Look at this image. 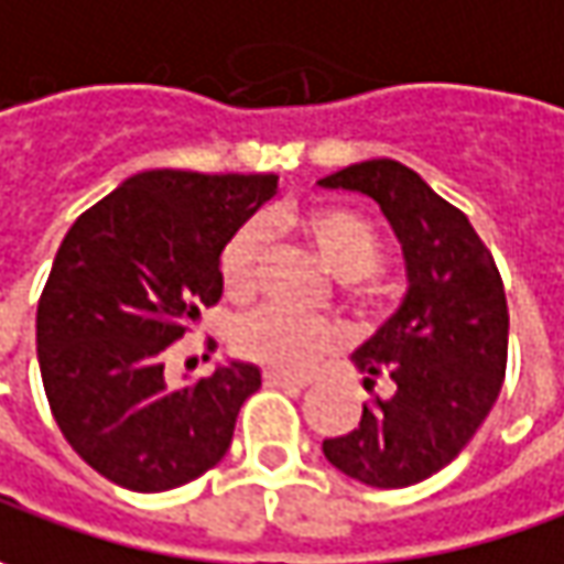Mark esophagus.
I'll return each mask as SVG.
<instances>
[{"label":"esophagus","mask_w":564,"mask_h":564,"mask_svg":"<svg viewBox=\"0 0 564 564\" xmlns=\"http://www.w3.org/2000/svg\"><path fill=\"white\" fill-rule=\"evenodd\" d=\"M264 384H268V388H306L308 379L306 376H286V372L268 369V372H264Z\"/></svg>","instance_id":"1"}]
</instances>
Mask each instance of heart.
Returning <instances> with one entry per match:
<instances>
[{"mask_svg":"<svg viewBox=\"0 0 564 564\" xmlns=\"http://www.w3.org/2000/svg\"><path fill=\"white\" fill-rule=\"evenodd\" d=\"M312 252L337 281H344V303L356 315H376L381 286L376 271L384 261V239L369 217L344 205H308L293 214ZM264 224L246 220L236 227L217 256L220 286L230 300H246L256 290L258 264L264 256ZM230 344L242 359L274 372H303L315 356L337 344V328L325 318H303L283 308H258L242 315L230 330Z\"/></svg>","mask_w":564,"mask_h":564,"instance_id":"1","label":"heart"}]
</instances>
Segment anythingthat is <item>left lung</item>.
I'll use <instances>...</instances> for the list:
<instances>
[{"mask_svg": "<svg viewBox=\"0 0 564 564\" xmlns=\"http://www.w3.org/2000/svg\"><path fill=\"white\" fill-rule=\"evenodd\" d=\"M379 202L404 246L406 290L372 340L354 354L366 391L354 432L325 438L330 464L379 489L423 482L470 445L499 401L508 362V303L496 258L467 214L398 160H362L318 180Z\"/></svg>", "mask_w": 564, "mask_h": 564, "instance_id": "obj_1", "label": "left lung"}]
</instances>
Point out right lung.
<instances>
[{
  "label": "right lung",
  "mask_w": 564,
  "mask_h": 564,
  "mask_svg": "<svg viewBox=\"0 0 564 564\" xmlns=\"http://www.w3.org/2000/svg\"><path fill=\"white\" fill-rule=\"evenodd\" d=\"M278 188L274 173L151 170L87 208L37 303L43 391L65 442L135 492L198 479L261 388L249 362L170 388L163 356L224 293L217 256Z\"/></svg>",
  "instance_id": "right-lung-1"
}]
</instances>
